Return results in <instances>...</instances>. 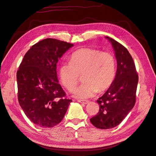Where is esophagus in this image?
Instances as JSON below:
<instances>
[{
	"label": "esophagus",
	"mask_w": 156,
	"mask_h": 156,
	"mask_svg": "<svg viewBox=\"0 0 156 156\" xmlns=\"http://www.w3.org/2000/svg\"><path fill=\"white\" fill-rule=\"evenodd\" d=\"M77 101L82 103V104H85V105L87 104V103L89 102V101H83V100H77Z\"/></svg>",
	"instance_id": "esophagus-1"
}]
</instances>
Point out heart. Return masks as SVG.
Returning a JSON list of instances; mask_svg holds the SVG:
<instances>
[{"instance_id":"obj_1","label":"heart","mask_w":156,"mask_h":156,"mask_svg":"<svg viewBox=\"0 0 156 156\" xmlns=\"http://www.w3.org/2000/svg\"><path fill=\"white\" fill-rule=\"evenodd\" d=\"M83 83L73 92L75 98L85 99L94 96L97 92L108 89L115 77V60L112 53L92 48H82L74 52L70 62L59 67L62 85L72 91L82 75Z\"/></svg>"}]
</instances>
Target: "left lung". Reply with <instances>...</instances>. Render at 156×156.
<instances>
[{
    "instance_id": "obj_1",
    "label": "left lung",
    "mask_w": 156,
    "mask_h": 156,
    "mask_svg": "<svg viewBox=\"0 0 156 156\" xmlns=\"http://www.w3.org/2000/svg\"><path fill=\"white\" fill-rule=\"evenodd\" d=\"M106 38L115 51L117 72L112 85L97 100L99 105V112L90 119L93 126L102 129L118 126L133 109L138 83L136 66L129 51L115 40L108 37Z\"/></svg>"
}]
</instances>
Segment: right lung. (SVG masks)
Wrapping results in <instances>:
<instances>
[{
	"label": "right lung",
	"mask_w": 156,
	"mask_h": 156,
	"mask_svg": "<svg viewBox=\"0 0 156 156\" xmlns=\"http://www.w3.org/2000/svg\"><path fill=\"white\" fill-rule=\"evenodd\" d=\"M71 43L45 39L30 47L16 73L18 100L27 117L41 127L59 123L71 99L58 83L57 63Z\"/></svg>",
	"instance_id": "right-lung-1"
}]
</instances>
